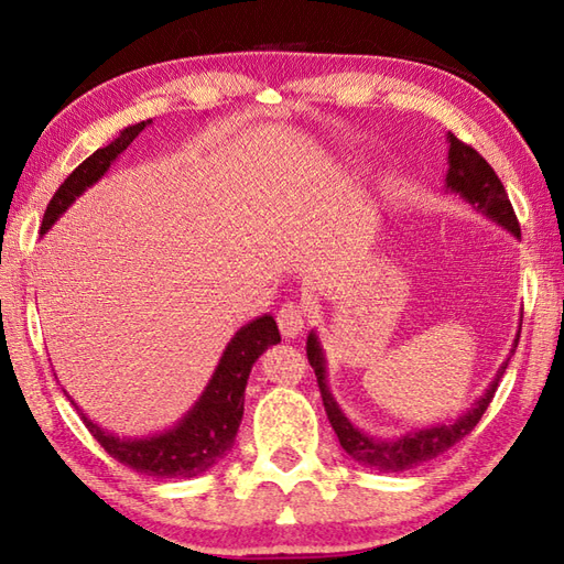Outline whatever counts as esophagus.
I'll list each match as a JSON object with an SVG mask.
<instances>
[{
	"label": "esophagus",
	"mask_w": 564,
	"mask_h": 564,
	"mask_svg": "<svg viewBox=\"0 0 564 564\" xmlns=\"http://www.w3.org/2000/svg\"><path fill=\"white\" fill-rule=\"evenodd\" d=\"M278 325L284 337H296L302 335L304 325H306V316L304 311L294 306V304H284L280 311H278Z\"/></svg>",
	"instance_id": "obj_1"
}]
</instances>
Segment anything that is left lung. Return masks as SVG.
Masks as SVG:
<instances>
[{"label": "left lung", "mask_w": 564, "mask_h": 564, "mask_svg": "<svg viewBox=\"0 0 564 564\" xmlns=\"http://www.w3.org/2000/svg\"><path fill=\"white\" fill-rule=\"evenodd\" d=\"M446 142H448V171H446V185H444L446 193L458 195L463 203L470 205L475 212H480V215L495 221L497 227L509 231L514 239H521L517 215L514 209H511L505 185L497 178L492 166L487 164V161L475 152L473 147L463 144L452 132L446 134ZM519 333H521V325H519ZM519 333L514 337V345H511L509 357L514 355V347L519 345ZM306 357L316 371L323 405H325V412H328V420L333 424L337 440H340V446L345 448L347 456H352L357 463H361V466L377 468L383 473L415 468L420 463H427L440 454L448 452V448L458 444L463 436H468L475 424L480 422L487 405H490V400L499 386V379H502V373L509 365V357H507L502 361V367L497 369L490 386L485 388V393L475 400L473 408H468L454 422H440V424H432V427L412 430L400 436H393V440H379V436L359 430L357 424L345 415L340 403L335 400L328 386V359H325V349L321 345V337L316 330H311L306 337Z\"/></svg>", "instance_id": "left-lung-1"}]
</instances>
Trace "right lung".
I'll return each mask as SVG.
<instances>
[{
	"label": "right lung",
	"instance_id": "1",
	"mask_svg": "<svg viewBox=\"0 0 564 564\" xmlns=\"http://www.w3.org/2000/svg\"><path fill=\"white\" fill-rule=\"evenodd\" d=\"M149 124L152 120L128 124L108 147L96 149L89 159L69 173L50 199L41 234L53 229V224L77 203V197L106 176L116 159ZM280 340L278 321L270 314L248 321L224 347L219 365L212 371L205 391L199 393L193 408L173 427L154 434L118 436L116 432H108L86 415L67 391L65 393L69 403L77 408L86 430L116 460L142 475H154V478H195V475L215 468L217 460L227 456L234 446L243 420V398L250 369L268 347L278 345Z\"/></svg>",
	"mask_w": 564,
	"mask_h": 564
}]
</instances>
